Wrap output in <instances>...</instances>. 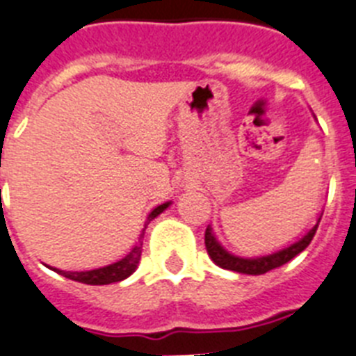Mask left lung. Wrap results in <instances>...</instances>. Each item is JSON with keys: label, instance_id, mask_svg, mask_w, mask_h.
I'll use <instances>...</instances> for the list:
<instances>
[{"label": "left lung", "instance_id": "1", "mask_svg": "<svg viewBox=\"0 0 356 356\" xmlns=\"http://www.w3.org/2000/svg\"><path fill=\"white\" fill-rule=\"evenodd\" d=\"M322 219V213L318 215V219H316V224L313 226L312 229H307L306 234L302 237L295 241L293 244H289V246H284L282 250H277L273 253H268V255H259V257H238L234 255V253H229L222 244L217 241L215 237L213 229L211 226L206 228L204 234V244L206 250H208V255H210L211 261L215 264L222 268V270H229V271H237V273H244V275H262L268 273V271L275 270V268H279V266L286 264L289 262L293 257H297L298 253L304 252L309 243H312V238L315 237V232L318 228V222Z\"/></svg>", "mask_w": 356, "mask_h": 356}]
</instances>
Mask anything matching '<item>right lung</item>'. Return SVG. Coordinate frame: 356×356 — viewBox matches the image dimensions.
<instances>
[{
    "label": "right lung",
    "instance_id": "right-lung-1",
    "mask_svg": "<svg viewBox=\"0 0 356 356\" xmlns=\"http://www.w3.org/2000/svg\"><path fill=\"white\" fill-rule=\"evenodd\" d=\"M172 204V201L163 202V204L155 206L154 210L148 213L145 222V228H143L141 235H139V241L134 244V248L127 255L119 259V261L112 262L108 266H101V268H94V270H85V271H65L58 270V268H52L49 266L50 270L56 271V273L63 275L70 280H76V282H83V284H90V286H104V284H112V282H121V280L128 279L134 271L137 270L139 266V261H141V252H143V237H145V229L146 226L150 224V220H154L157 215L163 213L168 206Z\"/></svg>",
    "mask_w": 356,
    "mask_h": 356
}]
</instances>
